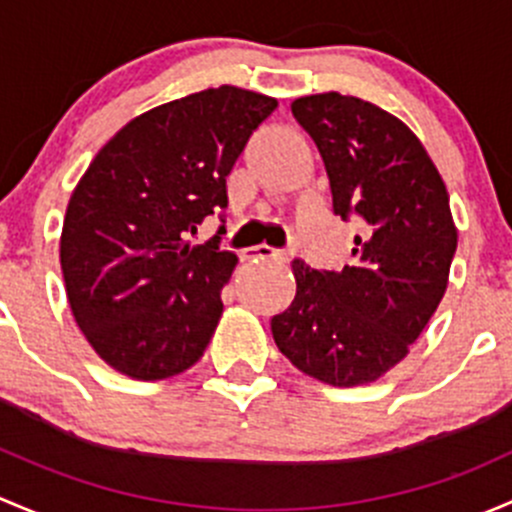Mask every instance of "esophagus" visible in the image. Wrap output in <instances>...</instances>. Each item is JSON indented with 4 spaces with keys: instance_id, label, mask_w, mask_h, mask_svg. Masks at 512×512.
<instances>
[{
    "instance_id": "1",
    "label": "esophagus",
    "mask_w": 512,
    "mask_h": 512,
    "mask_svg": "<svg viewBox=\"0 0 512 512\" xmlns=\"http://www.w3.org/2000/svg\"><path fill=\"white\" fill-rule=\"evenodd\" d=\"M244 258H249V261H258V258H273V261H281V263H286L288 261V254H283V251H278V249H273V246H266V244H261V246H254V249H246L244 251Z\"/></svg>"
}]
</instances>
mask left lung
I'll return each mask as SVG.
<instances>
[{"instance_id":"left-lung-1","label":"left lung","mask_w":512,"mask_h":512,"mask_svg":"<svg viewBox=\"0 0 512 512\" xmlns=\"http://www.w3.org/2000/svg\"><path fill=\"white\" fill-rule=\"evenodd\" d=\"M291 110L318 145L335 214H355L362 229L342 271L295 258V298L273 315V340L320 382H377L409 355L449 286V192L421 140L370 100L330 91L295 98Z\"/></svg>"}]
</instances>
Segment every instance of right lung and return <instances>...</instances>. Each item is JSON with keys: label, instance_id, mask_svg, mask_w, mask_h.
<instances>
[{"label": "right lung", "instance_id": "add662e5", "mask_svg": "<svg viewBox=\"0 0 512 512\" xmlns=\"http://www.w3.org/2000/svg\"><path fill=\"white\" fill-rule=\"evenodd\" d=\"M278 100L207 88L130 120L68 199L61 271L88 345L115 372L155 382L207 350L239 258L189 236L226 207V175ZM224 226L219 229V234Z\"/></svg>", "mask_w": 512, "mask_h": 512}]
</instances>
